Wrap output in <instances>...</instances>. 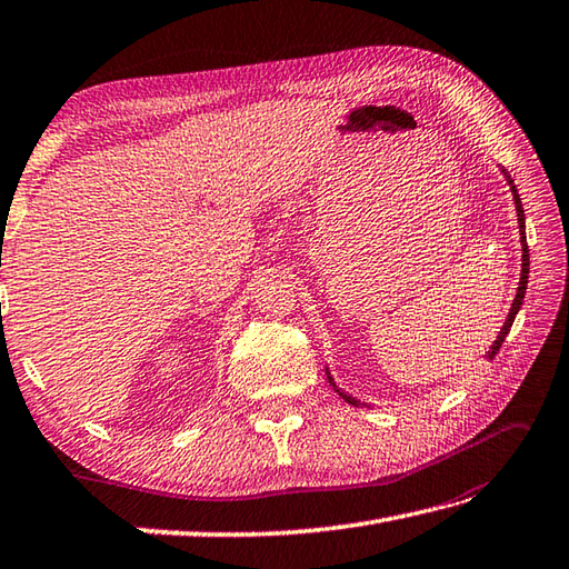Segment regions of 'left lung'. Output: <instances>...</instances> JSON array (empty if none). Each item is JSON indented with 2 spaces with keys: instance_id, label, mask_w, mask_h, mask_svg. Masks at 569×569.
Here are the masks:
<instances>
[{
  "instance_id": "8db88e82",
  "label": "left lung",
  "mask_w": 569,
  "mask_h": 569,
  "mask_svg": "<svg viewBox=\"0 0 569 569\" xmlns=\"http://www.w3.org/2000/svg\"><path fill=\"white\" fill-rule=\"evenodd\" d=\"M508 183H511V191H513V201H516V213H518V228H520V246H523V270H520V282H518V292H516V299H513V307H511V311H508V319L503 321V327H501V333L496 336V341H493V346H491V351H489V358H493L496 353H498V349H501V343H503V339L508 336V331H511V327H513V319H516V315H518V309H520V305H523V297H526V289H528V272H530V258H528V246H526V213H523V206H520V199H518V191H516V187H513V181H511V177H508ZM329 382L333 386V390L339 392V396L349 402V405H361L358 402L356 398H351V396H343V392L336 388V382H333V378L329 376Z\"/></svg>"
}]
</instances>
